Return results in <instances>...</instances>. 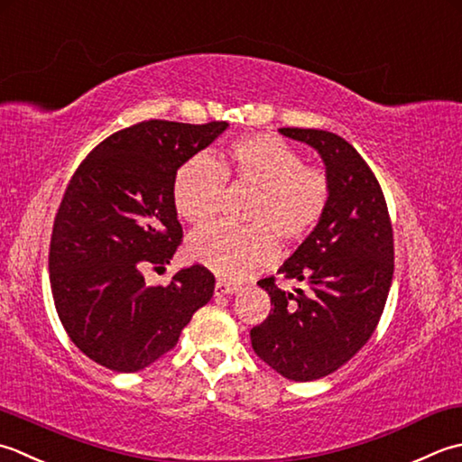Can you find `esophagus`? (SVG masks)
I'll return each instance as SVG.
<instances>
[{
    "mask_svg": "<svg viewBox=\"0 0 462 462\" xmlns=\"http://www.w3.org/2000/svg\"><path fill=\"white\" fill-rule=\"evenodd\" d=\"M241 287L237 285V283H229V281H223V279H219L217 283H215V293L217 295H233V293H237Z\"/></svg>",
    "mask_w": 462,
    "mask_h": 462,
    "instance_id": "esophagus-1",
    "label": "esophagus"
}]
</instances>
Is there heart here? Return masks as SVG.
I'll list each match as a JSON object with an SVG mask.
<instances>
[{
    "instance_id": "heart-1",
    "label": "heart",
    "mask_w": 462,
    "mask_h": 462,
    "mask_svg": "<svg viewBox=\"0 0 462 462\" xmlns=\"http://www.w3.org/2000/svg\"><path fill=\"white\" fill-rule=\"evenodd\" d=\"M257 189L247 211L251 227H213L189 241L191 259L225 279H247L277 259V241L295 247L310 237L331 203V179L323 167L305 163L277 135L235 139L221 159L193 155L177 169V213L203 229L219 215L225 181Z\"/></svg>"
}]
</instances>
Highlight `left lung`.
Returning a JSON list of instances; mask_svg holds the SVG:
<instances>
[{
  "label": "left lung",
  "instance_id": "obj_1",
  "mask_svg": "<svg viewBox=\"0 0 462 462\" xmlns=\"http://www.w3.org/2000/svg\"><path fill=\"white\" fill-rule=\"evenodd\" d=\"M279 131L321 153L331 203L279 269L303 287L289 293L275 275L257 283L269 293L271 310L251 328V343L271 369L307 383L341 369L374 333L393 281L394 241L381 185L349 141L321 129Z\"/></svg>",
  "mask_w": 462,
  "mask_h": 462
}]
</instances>
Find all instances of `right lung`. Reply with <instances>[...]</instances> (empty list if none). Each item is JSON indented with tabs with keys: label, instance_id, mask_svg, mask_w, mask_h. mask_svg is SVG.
<instances>
[{
	"label": "right lung",
	"instance_id": "right-lung-1",
	"mask_svg": "<svg viewBox=\"0 0 462 462\" xmlns=\"http://www.w3.org/2000/svg\"><path fill=\"white\" fill-rule=\"evenodd\" d=\"M227 121L149 119L103 139L71 175L55 213L50 283L73 345L116 373H135L171 351L213 297V273L193 263L167 287H147L183 239L173 179Z\"/></svg>",
	"mask_w": 462,
	"mask_h": 462
}]
</instances>
